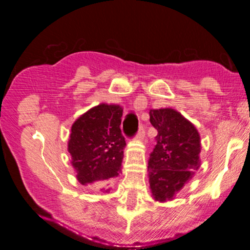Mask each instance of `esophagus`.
I'll list each match as a JSON object with an SVG mask.
<instances>
[{
    "instance_id": "34e87169",
    "label": "esophagus",
    "mask_w": 250,
    "mask_h": 250,
    "mask_svg": "<svg viewBox=\"0 0 250 250\" xmlns=\"http://www.w3.org/2000/svg\"><path fill=\"white\" fill-rule=\"evenodd\" d=\"M135 138H137V139H139V140L145 138V129H144L143 125H140V127H139V129H138V133H137V135H135Z\"/></svg>"
}]
</instances>
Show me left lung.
Listing matches in <instances>:
<instances>
[{
  "instance_id": "1",
  "label": "left lung",
  "mask_w": 250,
  "mask_h": 250,
  "mask_svg": "<svg viewBox=\"0 0 250 250\" xmlns=\"http://www.w3.org/2000/svg\"><path fill=\"white\" fill-rule=\"evenodd\" d=\"M157 129L156 146L148 158L150 188L156 201L172 200L200 167L201 140L191 122L173 109L150 110Z\"/></svg>"
}]
</instances>
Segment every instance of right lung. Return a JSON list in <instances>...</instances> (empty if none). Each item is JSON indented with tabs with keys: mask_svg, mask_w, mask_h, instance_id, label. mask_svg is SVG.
Returning <instances> with one entry per match:
<instances>
[{
	"mask_svg": "<svg viewBox=\"0 0 250 250\" xmlns=\"http://www.w3.org/2000/svg\"><path fill=\"white\" fill-rule=\"evenodd\" d=\"M122 107L100 104L72 125L69 152L82 185L103 188L117 178L125 140L121 132Z\"/></svg>",
	"mask_w": 250,
	"mask_h": 250,
	"instance_id": "right-lung-1",
	"label": "right lung"
}]
</instances>
